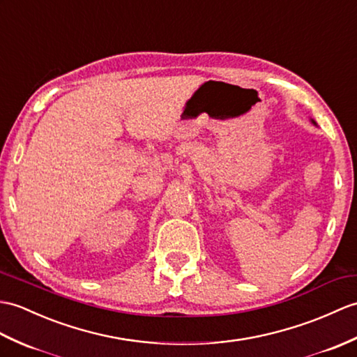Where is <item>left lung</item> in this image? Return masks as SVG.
Returning <instances> with one entry per match:
<instances>
[{"label":"left lung","mask_w":357,"mask_h":357,"mask_svg":"<svg viewBox=\"0 0 357 357\" xmlns=\"http://www.w3.org/2000/svg\"><path fill=\"white\" fill-rule=\"evenodd\" d=\"M313 124H314V126H317V123H314V120H310Z\"/></svg>","instance_id":"1"}]
</instances>
